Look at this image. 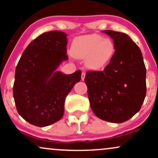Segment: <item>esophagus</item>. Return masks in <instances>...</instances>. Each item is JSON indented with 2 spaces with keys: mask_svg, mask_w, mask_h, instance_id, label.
I'll use <instances>...</instances> for the list:
<instances>
[{
  "mask_svg": "<svg viewBox=\"0 0 158 158\" xmlns=\"http://www.w3.org/2000/svg\"><path fill=\"white\" fill-rule=\"evenodd\" d=\"M81 80H84L85 78V72H82V73H81Z\"/></svg>",
  "mask_w": 158,
  "mask_h": 158,
  "instance_id": "esophagus-1",
  "label": "esophagus"
}]
</instances>
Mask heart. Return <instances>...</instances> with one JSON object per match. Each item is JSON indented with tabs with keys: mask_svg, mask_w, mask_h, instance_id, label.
I'll use <instances>...</instances> for the list:
<instances>
[{
	"mask_svg": "<svg viewBox=\"0 0 158 158\" xmlns=\"http://www.w3.org/2000/svg\"><path fill=\"white\" fill-rule=\"evenodd\" d=\"M73 55L85 59L88 68L99 70L109 63L115 52V45L111 39L99 34H90L76 38L72 44Z\"/></svg>",
	"mask_w": 158,
	"mask_h": 158,
	"instance_id": "obj_1",
	"label": "heart"
}]
</instances>
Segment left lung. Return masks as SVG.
I'll list each match as a JSON object with an SVG mask.
<instances>
[{
  "mask_svg": "<svg viewBox=\"0 0 158 158\" xmlns=\"http://www.w3.org/2000/svg\"><path fill=\"white\" fill-rule=\"evenodd\" d=\"M113 39L115 52L102 71L85 78L90 108L99 119L121 123L140 110L146 94V69L142 52L126 33L103 30Z\"/></svg>",
  "mask_w": 158,
  "mask_h": 158,
  "instance_id": "obj_1",
  "label": "left lung"
}]
</instances>
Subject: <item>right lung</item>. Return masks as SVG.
<instances>
[{
    "label": "right lung",
    "instance_id": "add662e5",
    "mask_svg": "<svg viewBox=\"0 0 158 158\" xmlns=\"http://www.w3.org/2000/svg\"><path fill=\"white\" fill-rule=\"evenodd\" d=\"M67 36L58 30L40 35L27 47L15 68L13 97L18 113L35 126L60 120L65 98L81 80V70L68 75L56 71L68 60Z\"/></svg>",
    "mask_w": 158,
    "mask_h": 158
}]
</instances>
